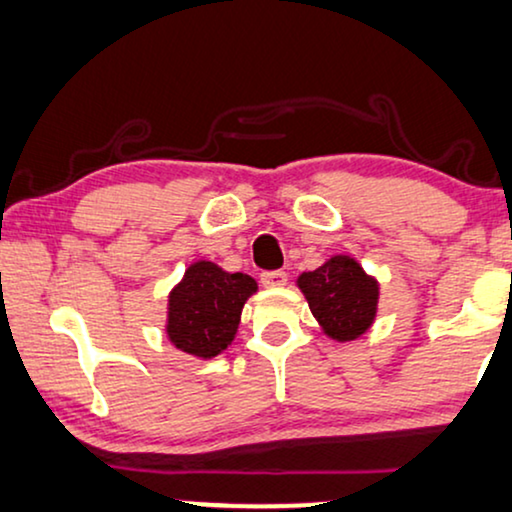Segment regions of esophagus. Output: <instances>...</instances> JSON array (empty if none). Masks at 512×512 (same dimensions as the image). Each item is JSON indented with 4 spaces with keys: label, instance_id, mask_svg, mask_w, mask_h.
<instances>
[{
    "label": "esophagus",
    "instance_id": "34e87169",
    "mask_svg": "<svg viewBox=\"0 0 512 512\" xmlns=\"http://www.w3.org/2000/svg\"><path fill=\"white\" fill-rule=\"evenodd\" d=\"M261 282H263V287H284V284H287V272H282V270L263 272Z\"/></svg>",
    "mask_w": 512,
    "mask_h": 512
}]
</instances>
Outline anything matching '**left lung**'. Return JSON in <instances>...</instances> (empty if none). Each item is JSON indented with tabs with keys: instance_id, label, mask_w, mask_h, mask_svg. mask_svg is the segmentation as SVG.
<instances>
[{
	"instance_id": "1",
	"label": "left lung",
	"mask_w": 512,
	"mask_h": 512,
	"mask_svg": "<svg viewBox=\"0 0 512 512\" xmlns=\"http://www.w3.org/2000/svg\"><path fill=\"white\" fill-rule=\"evenodd\" d=\"M305 301L334 341H355L376 320L378 282L353 256H331L313 272L296 280Z\"/></svg>"
}]
</instances>
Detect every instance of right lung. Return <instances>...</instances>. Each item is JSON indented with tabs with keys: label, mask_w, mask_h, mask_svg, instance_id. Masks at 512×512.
Wrapping results in <instances>:
<instances>
[{
	"label": "right lung",
	"mask_w": 512,
	"mask_h": 512,
	"mask_svg": "<svg viewBox=\"0 0 512 512\" xmlns=\"http://www.w3.org/2000/svg\"><path fill=\"white\" fill-rule=\"evenodd\" d=\"M258 284L244 272H225L211 261H197L171 289L167 336L183 353L211 360L232 343L242 308Z\"/></svg>",
	"instance_id": "obj_1"
}]
</instances>
